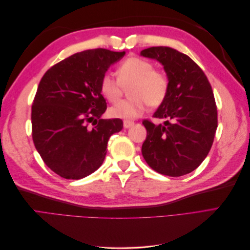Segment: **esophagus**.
<instances>
[{"label":"esophagus","mask_w":250,"mask_h":250,"mask_svg":"<svg viewBox=\"0 0 250 250\" xmlns=\"http://www.w3.org/2000/svg\"><path fill=\"white\" fill-rule=\"evenodd\" d=\"M133 125V122L132 121H127V120H125L124 122H123V126H124V128H129V127H131Z\"/></svg>","instance_id":"34e87169"}]
</instances>
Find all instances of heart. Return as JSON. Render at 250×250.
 <instances>
[{"label":"heart","instance_id":"1","mask_svg":"<svg viewBox=\"0 0 250 250\" xmlns=\"http://www.w3.org/2000/svg\"><path fill=\"white\" fill-rule=\"evenodd\" d=\"M118 79L105 73L99 88L105 99L118 101L128 88L130 98L118 102L108 110L112 118L131 120L145 112L148 104L156 107L165 101L169 90V78L164 71L154 69L153 63L142 57H128L118 66Z\"/></svg>","mask_w":250,"mask_h":250}]
</instances>
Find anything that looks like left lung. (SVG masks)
I'll use <instances>...</instances> for the list:
<instances>
[{
  "mask_svg": "<svg viewBox=\"0 0 250 250\" xmlns=\"http://www.w3.org/2000/svg\"><path fill=\"white\" fill-rule=\"evenodd\" d=\"M141 55L160 62L169 78V90L153 118L167 119L155 125L145 119L147 138L142 154L150 168L178 177L199 167L213 145L218 126L213 89L200 66L169 47H151Z\"/></svg>",
  "mask_w": 250,
  "mask_h": 250,
  "instance_id": "1",
  "label": "left lung"
}]
</instances>
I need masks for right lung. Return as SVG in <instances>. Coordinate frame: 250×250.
<instances>
[{
	"label": "right lung",
	"instance_id": "obj_1",
	"mask_svg": "<svg viewBox=\"0 0 250 250\" xmlns=\"http://www.w3.org/2000/svg\"><path fill=\"white\" fill-rule=\"evenodd\" d=\"M125 52L76 53L44 73L32 109V139L43 163L60 177L81 179L106 155L107 142L123 128L121 119H101L107 108L99 83Z\"/></svg>",
	"mask_w": 250,
	"mask_h": 250
}]
</instances>
